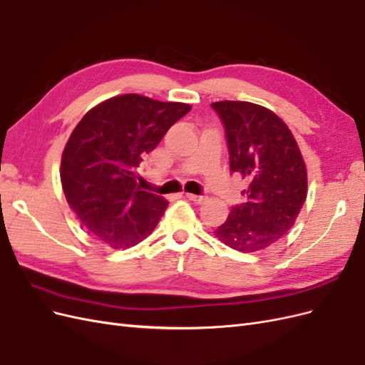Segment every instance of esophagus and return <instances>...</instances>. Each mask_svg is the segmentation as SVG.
I'll use <instances>...</instances> for the list:
<instances>
[{
  "label": "esophagus",
  "instance_id": "esophagus-1",
  "mask_svg": "<svg viewBox=\"0 0 365 365\" xmlns=\"http://www.w3.org/2000/svg\"><path fill=\"white\" fill-rule=\"evenodd\" d=\"M185 197L189 201H193L196 204H201L205 201V196H197V195H193V193H185Z\"/></svg>",
  "mask_w": 365,
  "mask_h": 365
}]
</instances>
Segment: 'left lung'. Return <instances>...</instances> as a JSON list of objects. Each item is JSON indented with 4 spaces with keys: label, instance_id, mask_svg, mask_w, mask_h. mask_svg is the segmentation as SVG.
<instances>
[{
    "label": "left lung",
    "instance_id": "obj_1",
    "mask_svg": "<svg viewBox=\"0 0 365 365\" xmlns=\"http://www.w3.org/2000/svg\"><path fill=\"white\" fill-rule=\"evenodd\" d=\"M212 106L225 128L230 169L248 181V201L231 208L215 236L240 252L264 250L292 228L306 201L307 172L300 148L268 108L239 101Z\"/></svg>",
    "mask_w": 365,
    "mask_h": 365
}]
</instances>
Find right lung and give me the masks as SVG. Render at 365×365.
<instances>
[{
    "mask_svg": "<svg viewBox=\"0 0 365 365\" xmlns=\"http://www.w3.org/2000/svg\"><path fill=\"white\" fill-rule=\"evenodd\" d=\"M190 109L187 103L123 94L82 117L62 153L61 182L88 233L125 250L155 230L169 202L140 190V163Z\"/></svg>",
    "mask_w": 365,
    "mask_h": 365,
    "instance_id": "1",
    "label": "right lung"
}]
</instances>
